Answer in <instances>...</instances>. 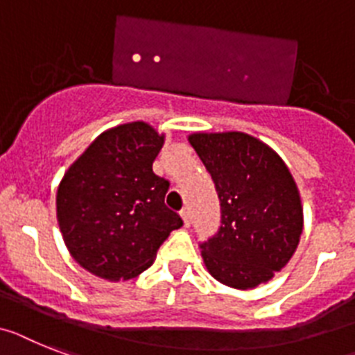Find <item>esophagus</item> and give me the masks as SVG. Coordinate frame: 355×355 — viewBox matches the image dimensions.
Returning <instances> with one entry per match:
<instances>
[{"mask_svg":"<svg viewBox=\"0 0 355 355\" xmlns=\"http://www.w3.org/2000/svg\"><path fill=\"white\" fill-rule=\"evenodd\" d=\"M180 216H182L184 227H189V225H191V214H189V211L182 209V211H180Z\"/></svg>","mask_w":355,"mask_h":355,"instance_id":"1","label":"esophagus"}]
</instances>
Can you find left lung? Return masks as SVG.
I'll return each mask as SVG.
<instances>
[{
    "label": "left lung",
    "instance_id": "1",
    "mask_svg": "<svg viewBox=\"0 0 355 355\" xmlns=\"http://www.w3.org/2000/svg\"><path fill=\"white\" fill-rule=\"evenodd\" d=\"M187 141L211 173L222 207L218 233L200 245L205 267L240 291L267 284L303 233L302 196L287 164L243 132H196Z\"/></svg>",
    "mask_w": 355,
    "mask_h": 355
}]
</instances>
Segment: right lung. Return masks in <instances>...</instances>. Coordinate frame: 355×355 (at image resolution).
Wrapping results in <instances>:
<instances>
[{
    "label": "right lung",
    "mask_w": 355,
    "mask_h": 355,
    "mask_svg": "<svg viewBox=\"0 0 355 355\" xmlns=\"http://www.w3.org/2000/svg\"><path fill=\"white\" fill-rule=\"evenodd\" d=\"M166 135L142 121L101 133L67 169L55 205L62 240L83 269L108 282L137 278L182 218L153 173Z\"/></svg>",
    "instance_id": "right-lung-1"
}]
</instances>
